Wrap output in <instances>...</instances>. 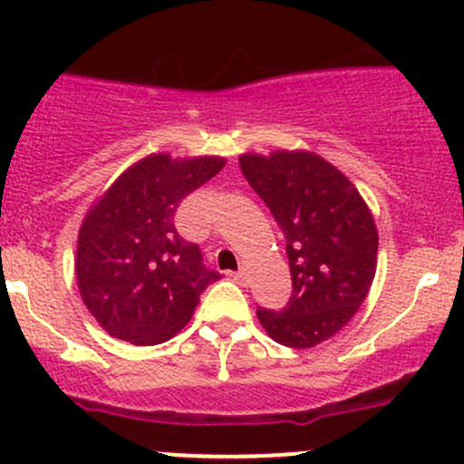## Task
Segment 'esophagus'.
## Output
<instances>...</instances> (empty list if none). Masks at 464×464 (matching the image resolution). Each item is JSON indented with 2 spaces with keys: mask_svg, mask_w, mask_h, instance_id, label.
<instances>
[{
  "mask_svg": "<svg viewBox=\"0 0 464 464\" xmlns=\"http://www.w3.org/2000/svg\"><path fill=\"white\" fill-rule=\"evenodd\" d=\"M232 276H234V281L241 283V285H247V274H246V270H243V267L238 272H234Z\"/></svg>",
  "mask_w": 464,
  "mask_h": 464,
  "instance_id": "obj_1",
  "label": "esophagus"
}]
</instances>
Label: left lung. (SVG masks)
<instances>
[{"label": "left lung", "instance_id": "8db88e82", "mask_svg": "<svg viewBox=\"0 0 464 464\" xmlns=\"http://www.w3.org/2000/svg\"><path fill=\"white\" fill-rule=\"evenodd\" d=\"M238 163L285 234L290 258L285 310H256L258 321L285 347L321 345L352 321L376 276L378 230L370 208L316 152H247Z\"/></svg>", "mask_w": 464, "mask_h": 464}]
</instances>
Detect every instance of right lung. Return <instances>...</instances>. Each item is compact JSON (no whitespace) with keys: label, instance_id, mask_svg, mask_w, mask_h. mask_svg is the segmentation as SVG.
Wrapping results in <instances>:
<instances>
[{"label":"right lung","instance_id":"obj_1","mask_svg":"<svg viewBox=\"0 0 464 464\" xmlns=\"http://www.w3.org/2000/svg\"><path fill=\"white\" fill-rule=\"evenodd\" d=\"M226 166L223 157L148 154L114 179L83 217L74 274L83 305L112 338L170 341L218 278L198 246L183 241L174 212Z\"/></svg>","mask_w":464,"mask_h":464}]
</instances>
